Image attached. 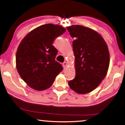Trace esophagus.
Wrapping results in <instances>:
<instances>
[{"instance_id": "34e87169", "label": "esophagus", "mask_w": 125, "mask_h": 125, "mask_svg": "<svg viewBox=\"0 0 125 125\" xmlns=\"http://www.w3.org/2000/svg\"><path fill=\"white\" fill-rule=\"evenodd\" d=\"M67 66V63L66 62H63V68H66Z\"/></svg>"}]
</instances>
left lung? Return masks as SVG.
Instances as JSON below:
<instances>
[{
	"instance_id": "left-lung-1",
	"label": "left lung",
	"mask_w": 125,
	"mask_h": 125,
	"mask_svg": "<svg viewBox=\"0 0 125 125\" xmlns=\"http://www.w3.org/2000/svg\"><path fill=\"white\" fill-rule=\"evenodd\" d=\"M74 38L72 47L75 57L76 76L68 81L78 94H86L99 86L107 73L109 53L104 39L96 31L81 25L67 27Z\"/></svg>"
}]
</instances>
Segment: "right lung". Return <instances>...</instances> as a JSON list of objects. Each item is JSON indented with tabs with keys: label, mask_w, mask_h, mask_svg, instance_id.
Wrapping results in <instances>:
<instances>
[{
	"label": "right lung",
	"mask_w": 125,
	"mask_h": 125,
	"mask_svg": "<svg viewBox=\"0 0 125 125\" xmlns=\"http://www.w3.org/2000/svg\"><path fill=\"white\" fill-rule=\"evenodd\" d=\"M66 30L62 26L45 24L33 29L20 42L16 68L31 88L39 91L49 88L63 70L62 65L55 61L58 51L53 44Z\"/></svg>",
	"instance_id": "1"
}]
</instances>
